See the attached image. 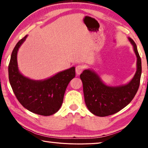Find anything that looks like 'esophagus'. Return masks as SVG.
<instances>
[{
	"label": "esophagus",
	"instance_id": "obj_1",
	"mask_svg": "<svg viewBox=\"0 0 148 148\" xmlns=\"http://www.w3.org/2000/svg\"><path fill=\"white\" fill-rule=\"evenodd\" d=\"M84 69H85V66H84V65H82V64L77 65V66H76V74L77 75H79L82 72H83Z\"/></svg>",
	"mask_w": 148,
	"mask_h": 148
}]
</instances>
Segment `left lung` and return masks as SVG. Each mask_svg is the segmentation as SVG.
<instances>
[{
    "label": "left lung",
    "mask_w": 148,
    "mask_h": 148,
    "mask_svg": "<svg viewBox=\"0 0 148 148\" xmlns=\"http://www.w3.org/2000/svg\"><path fill=\"white\" fill-rule=\"evenodd\" d=\"M129 39L137 57V71L128 84L119 87L107 86L90 70H85L80 74L86 106L95 116L105 117L118 112L131 102L139 88L142 74L141 58L135 42L132 39Z\"/></svg>",
    "instance_id": "8db88e82"
}]
</instances>
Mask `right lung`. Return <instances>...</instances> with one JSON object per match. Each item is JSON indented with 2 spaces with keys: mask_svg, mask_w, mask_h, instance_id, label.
Wrapping results in <instances>:
<instances>
[{
  "mask_svg": "<svg viewBox=\"0 0 148 148\" xmlns=\"http://www.w3.org/2000/svg\"><path fill=\"white\" fill-rule=\"evenodd\" d=\"M27 35L17 42L8 65L10 84L17 99L32 113L48 116L58 111L63 102L65 91L76 75L72 67L43 81H34L23 76L18 71L17 53Z\"/></svg>",
  "mask_w": 148,
  "mask_h": 148,
  "instance_id": "1",
  "label": "right lung"
}]
</instances>
